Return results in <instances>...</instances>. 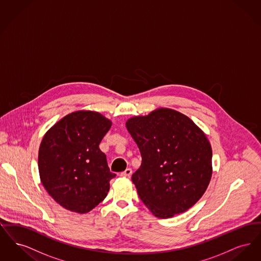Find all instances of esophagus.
<instances>
[{
  "mask_svg": "<svg viewBox=\"0 0 261 261\" xmlns=\"http://www.w3.org/2000/svg\"><path fill=\"white\" fill-rule=\"evenodd\" d=\"M132 175V169L131 168H127L125 171L120 173L121 177H130Z\"/></svg>",
  "mask_w": 261,
  "mask_h": 261,
  "instance_id": "34e87169",
  "label": "esophagus"
}]
</instances>
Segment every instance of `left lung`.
Here are the masks:
<instances>
[{"label": "left lung", "instance_id": "obj_1", "mask_svg": "<svg viewBox=\"0 0 261 261\" xmlns=\"http://www.w3.org/2000/svg\"><path fill=\"white\" fill-rule=\"evenodd\" d=\"M142 164L132 175L138 195L152 214L170 218L192 207L210 184L212 149L188 116L159 109L127 120Z\"/></svg>", "mask_w": 261, "mask_h": 261}]
</instances>
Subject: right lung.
<instances>
[{"label": "right lung", "mask_w": 261, "mask_h": 261, "mask_svg": "<svg viewBox=\"0 0 261 261\" xmlns=\"http://www.w3.org/2000/svg\"><path fill=\"white\" fill-rule=\"evenodd\" d=\"M112 121L99 112L67 114L43 138L38 154L41 182L65 210L87 213L107 197L110 171L99 145Z\"/></svg>", "instance_id": "add662e5"}]
</instances>
